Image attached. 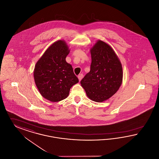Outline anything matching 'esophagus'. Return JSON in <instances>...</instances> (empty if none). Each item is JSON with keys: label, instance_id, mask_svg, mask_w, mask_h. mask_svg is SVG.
<instances>
[{"label": "esophagus", "instance_id": "esophagus-1", "mask_svg": "<svg viewBox=\"0 0 159 159\" xmlns=\"http://www.w3.org/2000/svg\"><path fill=\"white\" fill-rule=\"evenodd\" d=\"M83 74H79V75H78V79H79V81H80V80H82V79L83 78Z\"/></svg>", "mask_w": 159, "mask_h": 159}]
</instances>
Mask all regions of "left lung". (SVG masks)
<instances>
[{
	"instance_id": "left-lung-1",
	"label": "left lung",
	"mask_w": 159,
	"mask_h": 159,
	"mask_svg": "<svg viewBox=\"0 0 159 159\" xmlns=\"http://www.w3.org/2000/svg\"><path fill=\"white\" fill-rule=\"evenodd\" d=\"M90 53V70L80 83L91 100L102 102L114 95L121 86L122 65L112 48L101 40L93 47Z\"/></svg>"
}]
</instances>
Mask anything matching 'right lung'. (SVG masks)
<instances>
[{"label": "right lung", "instance_id": "right-lung-1", "mask_svg": "<svg viewBox=\"0 0 159 159\" xmlns=\"http://www.w3.org/2000/svg\"><path fill=\"white\" fill-rule=\"evenodd\" d=\"M69 53L66 43L59 40L51 45L35 65L36 86L41 95L51 102L66 99L72 86L79 82L71 65L66 61Z\"/></svg>", "mask_w": 159, "mask_h": 159}]
</instances>
